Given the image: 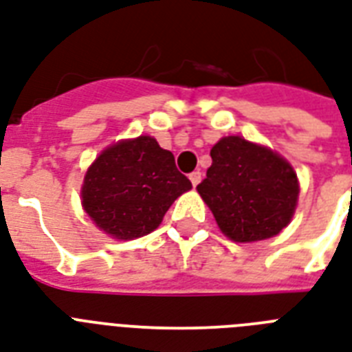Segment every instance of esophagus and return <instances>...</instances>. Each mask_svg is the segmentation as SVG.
I'll return each mask as SVG.
<instances>
[{
  "mask_svg": "<svg viewBox=\"0 0 352 352\" xmlns=\"http://www.w3.org/2000/svg\"><path fill=\"white\" fill-rule=\"evenodd\" d=\"M190 181H192L193 186H197L199 182L203 181V173L201 171H193V173H190Z\"/></svg>",
  "mask_w": 352,
  "mask_h": 352,
  "instance_id": "34e87169",
  "label": "esophagus"
}]
</instances>
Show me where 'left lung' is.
Instances as JSON below:
<instances>
[{
	"mask_svg": "<svg viewBox=\"0 0 352 352\" xmlns=\"http://www.w3.org/2000/svg\"><path fill=\"white\" fill-rule=\"evenodd\" d=\"M197 186L221 232L237 243L278 235L294 215L300 184L292 166L276 151L241 137H225Z\"/></svg>",
	"mask_w": 352,
	"mask_h": 352,
	"instance_id": "1",
	"label": "left lung"
}]
</instances>
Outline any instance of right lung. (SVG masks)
I'll return each instance as SVG.
<instances>
[{
    "label": "right lung",
    "instance_id": "add662e5",
    "mask_svg": "<svg viewBox=\"0 0 352 352\" xmlns=\"http://www.w3.org/2000/svg\"><path fill=\"white\" fill-rule=\"evenodd\" d=\"M192 188L173 153L140 135L104 149L84 177L82 206L102 232L129 241L162 223L173 201Z\"/></svg>",
    "mask_w": 352,
    "mask_h": 352
}]
</instances>
